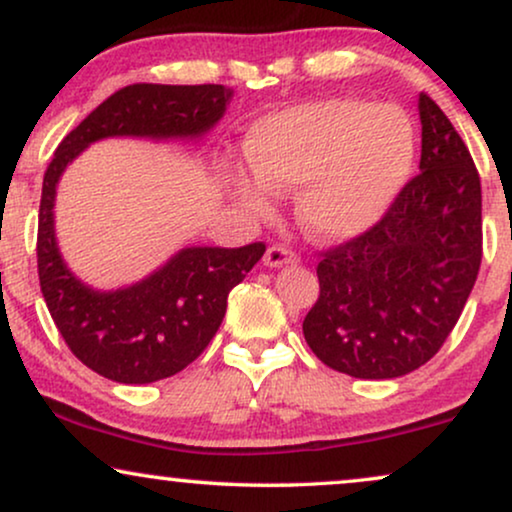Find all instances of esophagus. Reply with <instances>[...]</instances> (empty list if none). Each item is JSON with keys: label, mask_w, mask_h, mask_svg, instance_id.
I'll return each instance as SVG.
<instances>
[{"label": "esophagus", "mask_w": 512, "mask_h": 512, "mask_svg": "<svg viewBox=\"0 0 512 512\" xmlns=\"http://www.w3.org/2000/svg\"><path fill=\"white\" fill-rule=\"evenodd\" d=\"M296 263V254L286 247H270L263 256L265 268H284V265Z\"/></svg>", "instance_id": "1"}]
</instances>
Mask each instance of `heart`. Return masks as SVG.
Listing matches in <instances>:
<instances>
[{"instance_id":"1","label":"heart","mask_w":512,"mask_h":512,"mask_svg":"<svg viewBox=\"0 0 512 512\" xmlns=\"http://www.w3.org/2000/svg\"><path fill=\"white\" fill-rule=\"evenodd\" d=\"M249 170L228 167L237 205L268 212L272 191H296V216L314 240L340 242L382 221L417 156L415 125L394 104L328 97L277 111L251 125Z\"/></svg>"}]
</instances>
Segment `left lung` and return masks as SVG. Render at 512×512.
Returning a JSON list of instances; mask_svg holds the SVG:
<instances>
[{
	"label": "left lung",
	"mask_w": 512,
	"mask_h": 512,
	"mask_svg": "<svg viewBox=\"0 0 512 512\" xmlns=\"http://www.w3.org/2000/svg\"><path fill=\"white\" fill-rule=\"evenodd\" d=\"M419 174L384 219L324 254L303 333L319 361L359 380L424 366L457 324L482 258V195L471 153L436 102H417Z\"/></svg>",
	"instance_id": "left-lung-1"
}]
</instances>
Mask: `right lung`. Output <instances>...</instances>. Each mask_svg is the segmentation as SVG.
<instances>
[{
  "label": "right lung",
  "mask_w": 512,
  "mask_h": 512,
  "mask_svg": "<svg viewBox=\"0 0 512 512\" xmlns=\"http://www.w3.org/2000/svg\"><path fill=\"white\" fill-rule=\"evenodd\" d=\"M226 86L135 83L118 90L62 139L44 174L39 207V284L58 331L83 366L121 384L177 375L205 352L228 293L261 261V242L240 249L184 247L135 284L95 289L76 277L55 235L62 174L90 144L111 137L198 144L226 116Z\"/></svg>",
  "instance_id": "right-lung-1"
}]
</instances>
